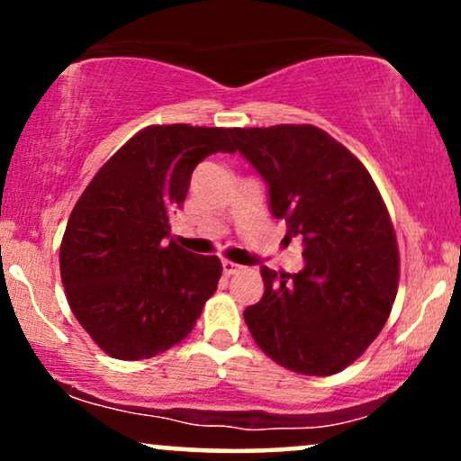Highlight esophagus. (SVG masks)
Masks as SVG:
<instances>
[{
	"instance_id": "esophagus-1",
	"label": "esophagus",
	"mask_w": 461,
	"mask_h": 461,
	"mask_svg": "<svg viewBox=\"0 0 461 461\" xmlns=\"http://www.w3.org/2000/svg\"><path fill=\"white\" fill-rule=\"evenodd\" d=\"M240 271H242L240 264H236V262H231V260H223V273L225 275H236V273H240Z\"/></svg>"
}]
</instances>
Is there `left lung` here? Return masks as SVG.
I'll use <instances>...</instances> for the list:
<instances>
[{
	"mask_svg": "<svg viewBox=\"0 0 461 461\" xmlns=\"http://www.w3.org/2000/svg\"><path fill=\"white\" fill-rule=\"evenodd\" d=\"M231 136L267 182L285 238H303L305 258L294 275L262 267L264 294L245 310L249 331L284 368L340 373L379 336L396 297L399 247L382 194L366 167L314 125L234 128Z\"/></svg>",
	"mask_w": 461,
	"mask_h": 461,
	"instance_id": "1",
	"label": "left lung"
}]
</instances>
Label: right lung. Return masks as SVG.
<instances>
[{"label": "right lung", "instance_id": "right-lung-1", "mask_svg": "<svg viewBox=\"0 0 461 461\" xmlns=\"http://www.w3.org/2000/svg\"><path fill=\"white\" fill-rule=\"evenodd\" d=\"M234 151L231 130L149 125L121 147L77 199L60 245L68 305L116 359H147L193 331L221 279L216 256L171 238L203 158Z\"/></svg>", "mask_w": 461, "mask_h": 461}]
</instances>
